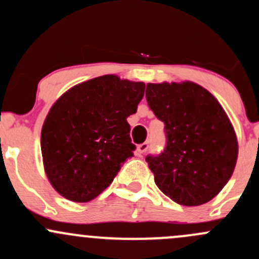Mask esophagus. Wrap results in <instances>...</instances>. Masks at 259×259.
<instances>
[{"label":"esophagus","mask_w":259,"mask_h":259,"mask_svg":"<svg viewBox=\"0 0 259 259\" xmlns=\"http://www.w3.org/2000/svg\"><path fill=\"white\" fill-rule=\"evenodd\" d=\"M148 148H149L148 143H142L137 147V152L140 153V154H143V153H146L147 151H148Z\"/></svg>","instance_id":"obj_1"}]
</instances>
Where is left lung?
Masks as SVG:
<instances>
[{"mask_svg": "<svg viewBox=\"0 0 259 259\" xmlns=\"http://www.w3.org/2000/svg\"><path fill=\"white\" fill-rule=\"evenodd\" d=\"M146 99L164 122L166 146L146 160L163 194L199 206L222 190L235 169L238 143L226 112L202 86L185 81L147 84Z\"/></svg>", "mask_w": 259, "mask_h": 259, "instance_id": "1", "label": "left lung"}]
</instances>
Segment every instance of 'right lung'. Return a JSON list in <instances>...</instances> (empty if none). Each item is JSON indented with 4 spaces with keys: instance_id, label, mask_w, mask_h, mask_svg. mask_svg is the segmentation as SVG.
Segmentation results:
<instances>
[{
    "instance_id": "1",
    "label": "right lung",
    "mask_w": 259,
    "mask_h": 259,
    "mask_svg": "<svg viewBox=\"0 0 259 259\" xmlns=\"http://www.w3.org/2000/svg\"><path fill=\"white\" fill-rule=\"evenodd\" d=\"M144 82L104 75L74 86L53 105L40 136L53 188L75 202L99 196L133 157L127 117L137 112Z\"/></svg>"
}]
</instances>
